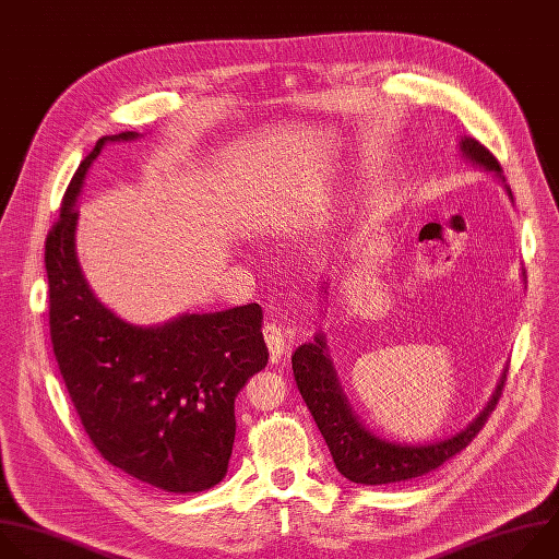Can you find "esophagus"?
<instances>
[{"label":"esophagus","instance_id":"34e87169","mask_svg":"<svg viewBox=\"0 0 559 559\" xmlns=\"http://www.w3.org/2000/svg\"><path fill=\"white\" fill-rule=\"evenodd\" d=\"M264 340L266 346L271 350V359L277 361L282 357H286L290 353V337H288V330L277 323V321H269L264 323Z\"/></svg>","mask_w":559,"mask_h":559}]
</instances>
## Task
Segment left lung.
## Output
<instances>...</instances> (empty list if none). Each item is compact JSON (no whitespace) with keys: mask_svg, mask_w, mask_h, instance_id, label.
<instances>
[{"mask_svg":"<svg viewBox=\"0 0 559 559\" xmlns=\"http://www.w3.org/2000/svg\"><path fill=\"white\" fill-rule=\"evenodd\" d=\"M461 150L469 160L500 176L498 158L476 139H463ZM507 372L502 374L489 405L467 429L440 442L416 444L414 448V444H394L381 440L357 420L325 355L323 337H314L312 344L299 346L293 355L297 390L328 444L334 467L357 485H390L412 480L438 469L442 463L461 454L496 409L507 383Z\"/></svg>","mask_w":559,"mask_h":559,"instance_id":"left-lung-1","label":"left lung"}]
</instances>
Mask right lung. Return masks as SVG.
Returning <instances> with one entry per match:
<instances>
[{"label":"right lung","instance_id":"1","mask_svg":"<svg viewBox=\"0 0 559 559\" xmlns=\"http://www.w3.org/2000/svg\"><path fill=\"white\" fill-rule=\"evenodd\" d=\"M103 136L74 171L46 238L50 342L76 416L96 452L132 478L198 493L227 476L236 396L269 364L262 308L182 314L139 328L87 288L74 255V202Z\"/></svg>","mask_w":559,"mask_h":559}]
</instances>
